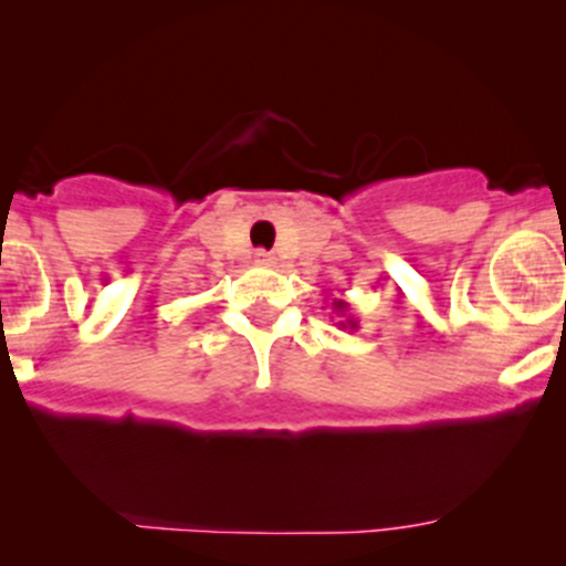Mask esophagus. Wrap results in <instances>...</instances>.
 Wrapping results in <instances>:
<instances>
[{"label": "esophagus", "instance_id": "34e87169", "mask_svg": "<svg viewBox=\"0 0 566 566\" xmlns=\"http://www.w3.org/2000/svg\"><path fill=\"white\" fill-rule=\"evenodd\" d=\"M254 260L260 262V265H273V260H276V256H273L271 251H256Z\"/></svg>", "mask_w": 566, "mask_h": 566}]
</instances>
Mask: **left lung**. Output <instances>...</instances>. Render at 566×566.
Wrapping results in <instances>:
<instances>
[{"mask_svg":"<svg viewBox=\"0 0 566 566\" xmlns=\"http://www.w3.org/2000/svg\"><path fill=\"white\" fill-rule=\"evenodd\" d=\"M331 310H334V315L339 317V328H350L356 331L358 328V317L350 315V304H347L345 298H331Z\"/></svg>","mask_w":566,"mask_h":566,"instance_id":"left-lung-1","label":"left lung"}]
</instances>
